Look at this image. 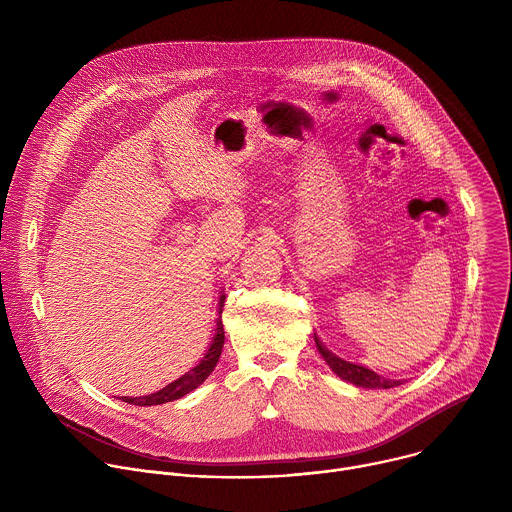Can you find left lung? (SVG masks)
<instances>
[{
  "label": "left lung",
  "instance_id": "1",
  "mask_svg": "<svg viewBox=\"0 0 512 512\" xmlns=\"http://www.w3.org/2000/svg\"><path fill=\"white\" fill-rule=\"evenodd\" d=\"M316 338V336H314ZM316 346L320 350V354L324 356V360L328 362V367L344 381L356 385V387H362V389H391V387H397L401 385V381H391V379H385L377 373H373L371 369L367 367H360V364H352V362H346L338 356H334L330 350H326L322 346V342L316 338Z\"/></svg>",
  "mask_w": 512,
  "mask_h": 512
}]
</instances>
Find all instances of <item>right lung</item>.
Returning a JSON list of instances; mask_svg holds the SVG:
<instances>
[{
    "instance_id": "right-lung-1",
    "label": "right lung",
    "mask_w": 512,
    "mask_h": 512,
    "mask_svg": "<svg viewBox=\"0 0 512 512\" xmlns=\"http://www.w3.org/2000/svg\"><path fill=\"white\" fill-rule=\"evenodd\" d=\"M223 344H225V330H223V322H216V334L212 338L210 348L206 350L204 358L196 364L194 369H190L186 375H182L178 381L170 383L168 387L160 389L158 393L145 395V397H123L121 401L131 403V405H139V407H150V405H162V403H170L176 401L184 395H188L190 391H194L198 385L204 383V379L214 371L218 356L223 352Z\"/></svg>"
}]
</instances>
